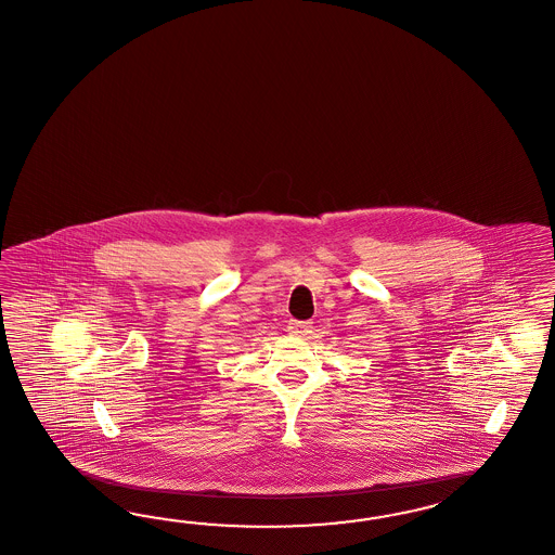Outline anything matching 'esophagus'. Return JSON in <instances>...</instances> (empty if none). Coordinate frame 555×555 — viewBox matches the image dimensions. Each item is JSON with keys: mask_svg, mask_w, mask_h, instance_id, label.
Returning a JSON list of instances; mask_svg holds the SVG:
<instances>
[{"mask_svg": "<svg viewBox=\"0 0 555 555\" xmlns=\"http://www.w3.org/2000/svg\"><path fill=\"white\" fill-rule=\"evenodd\" d=\"M288 333H293V335H297V337H305V335H309L312 331L311 321H288Z\"/></svg>", "mask_w": 555, "mask_h": 555, "instance_id": "obj_1", "label": "esophagus"}]
</instances>
